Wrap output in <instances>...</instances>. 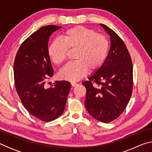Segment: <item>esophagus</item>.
<instances>
[{
  "instance_id": "1",
  "label": "esophagus",
  "mask_w": 152,
  "mask_h": 152,
  "mask_svg": "<svg viewBox=\"0 0 152 152\" xmlns=\"http://www.w3.org/2000/svg\"><path fill=\"white\" fill-rule=\"evenodd\" d=\"M71 85L72 87H75L76 86L78 85V84L76 83V82H71Z\"/></svg>"
}]
</instances>
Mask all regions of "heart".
Wrapping results in <instances>:
<instances>
[{"instance_id": "obj_1", "label": "heart", "mask_w": 152, "mask_h": 152, "mask_svg": "<svg viewBox=\"0 0 152 152\" xmlns=\"http://www.w3.org/2000/svg\"><path fill=\"white\" fill-rule=\"evenodd\" d=\"M109 45L107 36L77 26L66 31L63 39L53 40L48 48V55L56 65H60L66 60L68 50H76L74 56L76 60L61 69L59 76L66 80L77 81L88 70L93 72L101 68L108 56Z\"/></svg>"}]
</instances>
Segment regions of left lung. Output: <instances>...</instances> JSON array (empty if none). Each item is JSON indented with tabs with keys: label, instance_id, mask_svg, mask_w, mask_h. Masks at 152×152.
<instances>
[{
	"label": "left lung",
	"instance_id": "8db88e82",
	"mask_svg": "<svg viewBox=\"0 0 152 152\" xmlns=\"http://www.w3.org/2000/svg\"><path fill=\"white\" fill-rule=\"evenodd\" d=\"M101 25L110 37L109 53L101 68L82 84L86 89L85 106L89 114L102 123H110L122 114L132 96L133 64L119 36Z\"/></svg>",
	"mask_w": 152,
	"mask_h": 152
}]
</instances>
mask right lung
<instances>
[{"label": "right lung", "mask_w": 152, "mask_h": 152, "mask_svg": "<svg viewBox=\"0 0 152 152\" xmlns=\"http://www.w3.org/2000/svg\"><path fill=\"white\" fill-rule=\"evenodd\" d=\"M60 28L53 25L39 28L22 43L14 61L15 84L20 101L31 115L44 122L61 116L71 88L65 80L56 81L49 88L45 86L53 74L49 39Z\"/></svg>", "instance_id": "obj_1"}]
</instances>
